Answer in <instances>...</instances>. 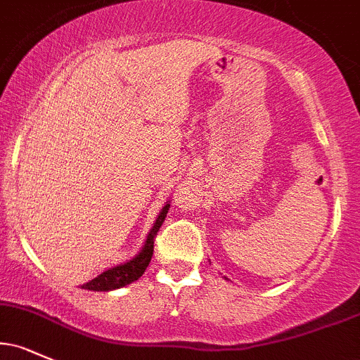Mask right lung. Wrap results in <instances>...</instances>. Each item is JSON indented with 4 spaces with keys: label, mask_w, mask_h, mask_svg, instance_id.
Masks as SVG:
<instances>
[{
    "label": "right lung",
    "mask_w": 360,
    "mask_h": 360,
    "mask_svg": "<svg viewBox=\"0 0 360 360\" xmlns=\"http://www.w3.org/2000/svg\"><path fill=\"white\" fill-rule=\"evenodd\" d=\"M171 205H166L162 210H160L159 217L154 223V226L150 229V232L147 235V240L143 243L142 250L139 252V255H135L134 259L128 260L125 264H120V266L111 267V269H106L101 272L98 278L91 279L89 283L82 284V289H89V291H111V289H118L127 286V284H131L134 281H137L140 276L143 274L147 269L148 262H150L152 254H154V238L157 232H159L160 225L166 220L167 210Z\"/></svg>",
    "instance_id": "add662e5"
}]
</instances>
